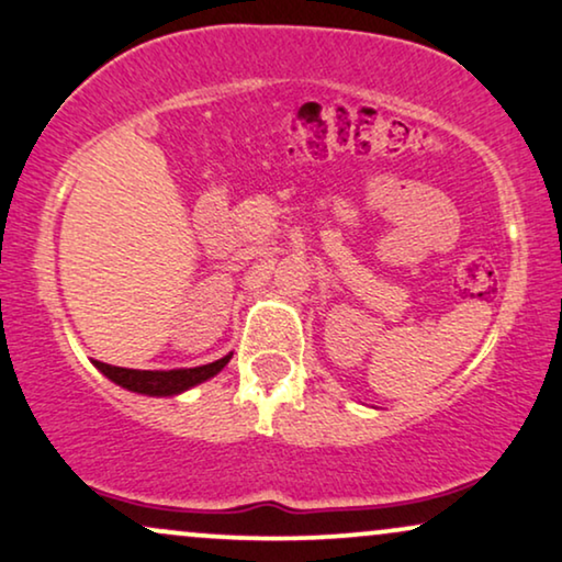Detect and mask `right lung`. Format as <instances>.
I'll return each mask as SVG.
<instances>
[{
	"label": "right lung",
	"mask_w": 562,
	"mask_h": 562,
	"mask_svg": "<svg viewBox=\"0 0 562 562\" xmlns=\"http://www.w3.org/2000/svg\"><path fill=\"white\" fill-rule=\"evenodd\" d=\"M231 355L215 360V363L196 366V368H179V371H137V368H119L109 366L95 360V368L101 371L105 379L119 383L122 389H130V392L147 394V396H176L187 389L196 386V383L212 379L228 366Z\"/></svg>",
	"instance_id": "right-lung-1"
}]
</instances>
